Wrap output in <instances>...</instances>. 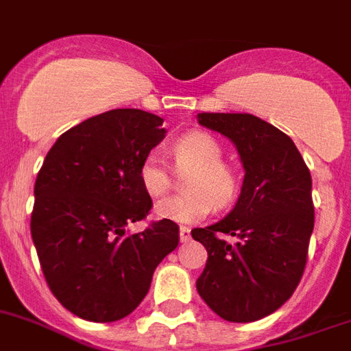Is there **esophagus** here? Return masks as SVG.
<instances>
[{"instance_id":"esophagus-1","label":"esophagus","mask_w":351,"mask_h":351,"mask_svg":"<svg viewBox=\"0 0 351 351\" xmlns=\"http://www.w3.org/2000/svg\"><path fill=\"white\" fill-rule=\"evenodd\" d=\"M179 239H181V243H186V241H190L191 234H190V229H188V227H181V229H179Z\"/></svg>"}]
</instances>
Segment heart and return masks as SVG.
<instances>
[{
	"mask_svg": "<svg viewBox=\"0 0 351 351\" xmlns=\"http://www.w3.org/2000/svg\"><path fill=\"white\" fill-rule=\"evenodd\" d=\"M179 170H191L184 181L188 193L158 202L156 218L182 226L204 220L213 208H227L239 191V176L230 165L223 163V149L215 136L204 131H191L170 147ZM138 179L151 197L165 195L170 188V176L163 161L149 154L140 163Z\"/></svg>",
	"mask_w": 351,
	"mask_h": 351,
	"instance_id": "obj_1",
	"label": "heart"
}]
</instances>
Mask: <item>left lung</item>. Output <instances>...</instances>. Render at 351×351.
Listing matches in <instances>:
<instances>
[{
	"label": "left lung",
	"mask_w": 351,
	"mask_h": 351,
	"mask_svg": "<svg viewBox=\"0 0 351 351\" xmlns=\"http://www.w3.org/2000/svg\"><path fill=\"white\" fill-rule=\"evenodd\" d=\"M197 121L234 143L245 170L229 215L191 230L208 250L197 291L226 322H257L282 307L304 275L314 229L311 172L293 140L259 117L199 113ZM220 232L239 241L227 244Z\"/></svg>",
	"instance_id": "1"
}]
</instances>
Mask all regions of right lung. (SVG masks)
<instances>
[{
  "instance_id": "obj_1",
  "label": "right lung",
  "mask_w": 351,
  "mask_h": 351,
  "mask_svg": "<svg viewBox=\"0 0 351 351\" xmlns=\"http://www.w3.org/2000/svg\"><path fill=\"white\" fill-rule=\"evenodd\" d=\"M165 134L161 117L110 110L65 131L42 163L32 238L51 293L77 318H125L149 293L156 266L178 247L173 221L125 230L151 209L138 170Z\"/></svg>"
}]
</instances>
